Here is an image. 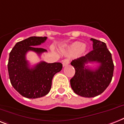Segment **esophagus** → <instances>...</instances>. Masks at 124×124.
<instances>
[{
  "label": "esophagus",
  "mask_w": 124,
  "mask_h": 124,
  "mask_svg": "<svg viewBox=\"0 0 124 124\" xmlns=\"http://www.w3.org/2000/svg\"><path fill=\"white\" fill-rule=\"evenodd\" d=\"M69 64V59H65V60H64L63 62H62V65H63V66H64V67H65V66Z\"/></svg>",
  "instance_id": "1"
}]
</instances>
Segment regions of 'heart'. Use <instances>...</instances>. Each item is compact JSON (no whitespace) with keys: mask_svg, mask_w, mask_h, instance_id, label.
Returning a JSON list of instances; mask_svg holds the SVG:
<instances>
[{"mask_svg":"<svg viewBox=\"0 0 124 124\" xmlns=\"http://www.w3.org/2000/svg\"><path fill=\"white\" fill-rule=\"evenodd\" d=\"M86 50V46L83 45L81 42H74L72 43L71 45L67 46L66 48V54L67 55H73L74 53H77L78 55L82 54L85 52Z\"/></svg>","mask_w":124,"mask_h":124,"instance_id":"1","label":"heart"}]
</instances>
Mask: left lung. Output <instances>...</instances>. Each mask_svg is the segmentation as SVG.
I'll return each mask as SVG.
<instances>
[{
  "instance_id": "8db88e82",
  "label": "left lung",
  "mask_w": 124,
  "mask_h": 124,
  "mask_svg": "<svg viewBox=\"0 0 124 124\" xmlns=\"http://www.w3.org/2000/svg\"><path fill=\"white\" fill-rule=\"evenodd\" d=\"M93 50L86 55L71 62L75 74L70 80L74 93L84 97H93L100 95L111 83L114 64L111 53L104 42L91 38ZM97 62V69L92 70L86 65L88 63Z\"/></svg>"
}]
</instances>
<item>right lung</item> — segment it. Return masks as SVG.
I'll return each instance as SVG.
<instances>
[{"mask_svg":"<svg viewBox=\"0 0 124 124\" xmlns=\"http://www.w3.org/2000/svg\"><path fill=\"white\" fill-rule=\"evenodd\" d=\"M47 37H30L17 43L9 53L8 68L12 86L27 98L36 99L48 94L52 87L53 77L62 69L60 62L47 63L41 61L31 67L26 59L29 51L41 55L47 52L37 47L45 43Z\"/></svg>","mask_w":124,"mask_h":124,"instance_id":"right-lung-1","label":"right lung"}]
</instances>
